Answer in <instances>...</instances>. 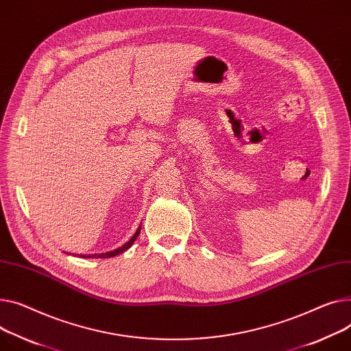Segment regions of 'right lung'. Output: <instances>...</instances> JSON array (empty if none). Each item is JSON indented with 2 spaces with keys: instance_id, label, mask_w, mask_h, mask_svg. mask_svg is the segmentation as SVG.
Wrapping results in <instances>:
<instances>
[{
  "instance_id": "add662e5",
  "label": "right lung",
  "mask_w": 351,
  "mask_h": 351,
  "mask_svg": "<svg viewBox=\"0 0 351 351\" xmlns=\"http://www.w3.org/2000/svg\"><path fill=\"white\" fill-rule=\"evenodd\" d=\"M139 231H141V226H139V227L136 228L135 234H134L124 245H121L120 248L108 251V252H104V254H88V255H80V256H82V258H111V256H115V255H119V254L124 252L125 250H128V248L134 244V241L136 240V237L139 236Z\"/></svg>"
}]
</instances>
